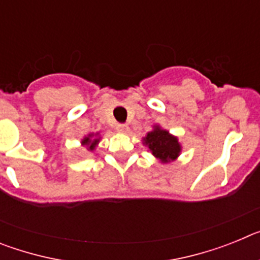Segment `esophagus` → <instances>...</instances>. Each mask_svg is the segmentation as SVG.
I'll return each instance as SVG.
<instances>
[{
	"mask_svg": "<svg viewBox=\"0 0 260 260\" xmlns=\"http://www.w3.org/2000/svg\"><path fill=\"white\" fill-rule=\"evenodd\" d=\"M116 128L118 133H127L128 132V126L123 125V123H118V125L116 126Z\"/></svg>",
	"mask_w": 260,
	"mask_h": 260,
	"instance_id": "obj_1",
	"label": "esophagus"
}]
</instances>
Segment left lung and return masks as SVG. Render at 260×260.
<instances>
[{"label": "left lung", "mask_w": 260, "mask_h": 260, "mask_svg": "<svg viewBox=\"0 0 260 260\" xmlns=\"http://www.w3.org/2000/svg\"><path fill=\"white\" fill-rule=\"evenodd\" d=\"M142 141L153 157L162 164L176 161L182 152V146L178 142V138L157 123L152 126V130L147 133Z\"/></svg>", "instance_id": "8db88e82"}]
</instances>
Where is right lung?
Listing matches in <instances>:
<instances>
[{
	"mask_svg": "<svg viewBox=\"0 0 260 260\" xmlns=\"http://www.w3.org/2000/svg\"><path fill=\"white\" fill-rule=\"evenodd\" d=\"M100 139H102V134L100 133H89L86 137L80 141V144L83 147H86L87 151L89 152H93L96 150V147L100 143Z\"/></svg>",
	"mask_w": 260,
	"mask_h": 260,
	"instance_id": "right-lung-1",
	"label": "right lung"
}]
</instances>
